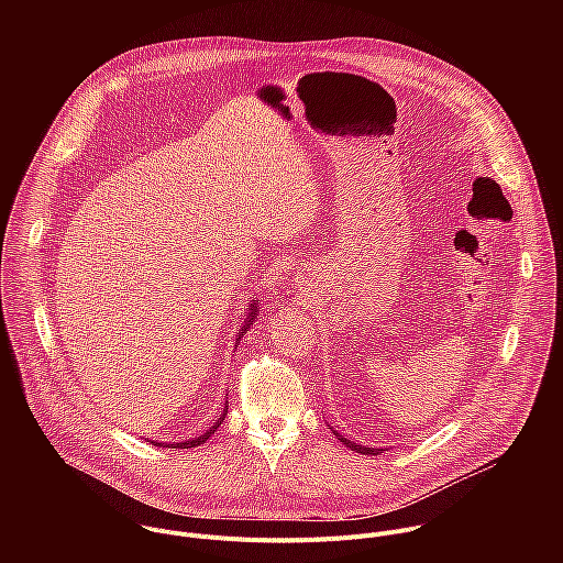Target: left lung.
<instances>
[{"label":"left lung","instance_id":"1","mask_svg":"<svg viewBox=\"0 0 563 563\" xmlns=\"http://www.w3.org/2000/svg\"><path fill=\"white\" fill-rule=\"evenodd\" d=\"M336 437H339V441L343 443V445H347L350 450H356V452H361V454H378L380 452V448H367V445H358V443H354V441H350V439H345L341 432H336L334 428H330Z\"/></svg>","mask_w":563,"mask_h":563}]
</instances>
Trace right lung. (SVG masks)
Instances as JSON below:
<instances>
[{
    "label": "right lung",
    "instance_id": "1",
    "mask_svg": "<svg viewBox=\"0 0 563 563\" xmlns=\"http://www.w3.org/2000/svg\"><path fill=\"white\" fill-rule=\"evenodd\" d=\"M250 309H247V318H245V323L240 325V330H238V336H235V343L243 339L247 332H250V328L256 323V318H258V300H252L250 305H247ZM227 410H229V406H227V400H224V406H222V415H220V419L209 428V430H205L202 434H198L196 439H189V441H174V443H157V441H151V443H155V445H167V448H178V450H185V448H196V445H200V443H205L218 428H220V423L224 421V417H227Z\"/></svg>",
    "mask_w": 563,
    "mask_h": 563
}]
</instances>
